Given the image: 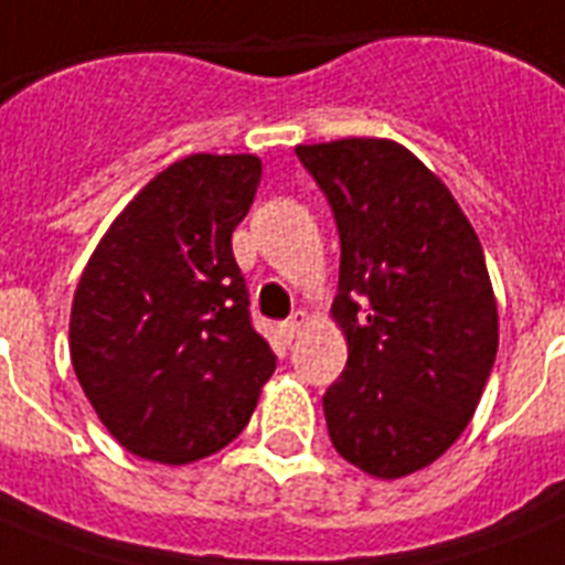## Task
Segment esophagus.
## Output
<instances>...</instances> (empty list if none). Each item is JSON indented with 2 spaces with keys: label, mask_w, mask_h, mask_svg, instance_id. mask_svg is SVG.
I'll list each match as a JSON object with an SVG mask.
<instances>
[{
  "label": "esophagus",
  "mask_w": 565,
  "mask_h": 565,
  "mask_svg": "<svg viewBox=\"0 0 565 565\" xmlns=\"http://www.w3.org/2000/svg\"><path fill=\"white\" fill-rule=\"evenodd\" d=\"M308 319H310V317H308V313H305V310H296V313H292V317L287 319V322H284V326H281L284 337H290V340H292V337L299 334L301 328L308 326Z\"/></svg>",
  "instance_id": "esophagus-1"
}]
</instances>
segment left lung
Listing matches in <instances>:
<instances>
[{
    "label": "left lung",
    "mask_w": 565,
    "mask_h": 565,
    "mask_svg": "<svg viewBox=\"0 0 565 565\" xmlns=\"http://www.w3.org/2000/svg\"><path fill=\"white\" fill-rule=\"evenodd\" d=\"M331 202L340 287L331 317L349 343L322 395L331 443L395 481L455 446L499 352V305L481 239L455 195L395 140L296 146Z\"/></svg>",
    "instance_id": "8db88e82"
}]
</instances>
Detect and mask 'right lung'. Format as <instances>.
<instances>
[{
    "mask_svg": "<svg viewBox=\"0 0 565 565\" xmlns=\"http://www.w3.org/2000/svg\"><path fill=\"white\" fill-rule=\"evenodd\" d=\"M257 184L255 154L170 163L110 222L75 287L78 384L143 460L184 466L228 446L275 372L231 252Z\"/></svg>",
    "mask_w": 565,
    "mask_h": 565,
    "instance_id": "add662e5",
    "label": "right lung"
}]
</instances>
